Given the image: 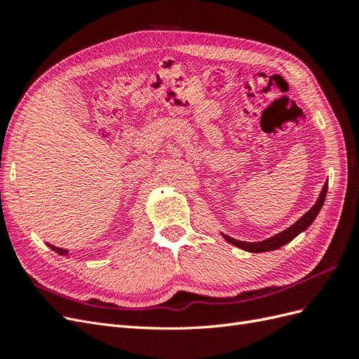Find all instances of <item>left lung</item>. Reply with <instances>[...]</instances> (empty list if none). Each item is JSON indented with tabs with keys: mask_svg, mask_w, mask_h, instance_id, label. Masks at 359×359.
I'll use <instances>...</instances> for the list:
<instances>
[{
	"mask_svg": "<svg viewBox=\"0 0 359 359\" xmlns=\"http://www.w3.org/2000/svg\"><path fill=\"white\" fill-rule=\"evenodd\" d=\"M327 189H328V186H327V184H325L322 191H320V196H319L318 202L313 205V208H311L310 211H307L306 214H304L295 224H292L290 227H287L286 231L280 232V233H277V235H274V236H271V238H268V240L260 241V243H244V241H238V240H233V238L227 236V235H223L224 240H226L227 243H231V244H233V245H236V247H240V248L245 250V252H252V253L271 252V250H276V248L283 247L285 244L290 243L297 235H299L302 231H306L307 227L313 223V220L316 219V215L319 214V211H320V208H322V205H323V202H325V196H327Z\"/></svg>",
	"mask_w": 359,
	"mask_h": 359,
	"instance_id": "obj_1",
	"label": "left lung"
}]
</instances>
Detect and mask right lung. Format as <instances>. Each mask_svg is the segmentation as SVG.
Segmentation results:
<instances>
[{"label":"right lung","instance_id":"right-lung-1","mask_svg":"<svg viewBox=\"0 0 359 359\" xmlns=\"http://www.w3.org/2000/svg\"><path fill=\"white\" fill-rule=\"evenodd\" d=\"M48 245H49V247H50V248L53 250V252H57L58 255H62V256H67V253H69V252H67V250H64V248H58V247H53L52 244H48Z\"/></svg>","mask_w":359,"mask_h":359}]
</instances>
